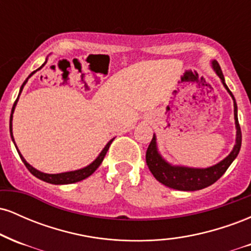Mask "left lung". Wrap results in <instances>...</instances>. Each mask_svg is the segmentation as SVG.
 <instances>
[{
  "label": "left lung",
  "mask_w": 251,
  "mask_h": 251,
  "mask_svg": "<svg viewBox=\"0 0 251 251\" xmlns=\"http://www.w3.org/2000/svg\"><path fill=\"white\" fill-rule=\"evenodd\" d=\"M212 67L217 75L223 82L224 87L229 92L231 96L232 100H234V114H235V124L236 129H237V137H236V145L234 146V150L231 151L226 159L222 160L221 163L216 164V165L211 166L208 169H190V168H183V166H172L170 165L160 157L158 153L157 146H155V137L153 135L151 143H150L148 151H146V164H148L150 171L154 176V178L158 181L164 184V185L169 186V188L181 190V191H196V190H201L214 184L220 178L226 174V171L234 162V159L237 157L238 152H240L241 144H242V132L240 124H238L237 118V105H236L235 98L230 89L227 88L224 81L223 73H222L221 66L218 65L217 61L212 62Z\"/></svg>",
  "instance_id": "left-lung-1"
}]
</instances>
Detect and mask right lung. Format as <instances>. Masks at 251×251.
I'll list each match as a JSON object with an SVG mask.
<instances>
[{"mask_svg": "<svg viewBox=\"0 0 251 251\" xmlns=\"http://www.w3.org/2000/svg\"><path fill=\"white\" fill-rule=\"evenodd\" d=\"M46 62H47V60H46ZM46 62H45V63H46ZM45 63H43V65H42L40 68H42L43 66H45ZM40 68H39V70H40ZM35 72H36V71H34L33 73H30V75L28 76L27 79L25 80V82L22 83L21 88H20V93H21V92H22V88H24V86L25 85V82L28 81V79H29V77H30L31 75H33L34 73H35ZM19 96H20V94H19ZM17 100H19V97H17V99L15 100V102H14V105H13V108H11L10 123H9L10 135H11V139H13V142H14V138H13V132H11V120H13V113H14V109H15V106H16V103H17ZM112 142H113V139H112L111 142H108L107 145L105 146V149H103L102 151H101V153L99 154V157H98L97 159L94 160L93 163L89 164L88 166H86V168H83V169H81V170H76V171L63 172V174H56V175H48V174H43V172L37 171L36 169H34L33 166H30L29 164L25 162V158L22 157V154L20 153V151H19V150H17V148H16V150H17V152H19L20 158H21L22 162H24V164L25 165V168L29 170V172H30L31 175H34L36 178H39V179H41V180H43V181H47V183H50V184H56V185H57V184H72V183H76V181H80V180L85 179V178L89 177V176L93 174V172L96 171V170H97L98 168H99L100 164L102 163L103 158H105L106 153H107V151H108V149H109V145H111ZM14 144H15V142H14Z\"/></svg>", "mask_w": 251, "mask_h": 251, "instance_id": "obj_1", "label": "right lung"}]
</instances>
